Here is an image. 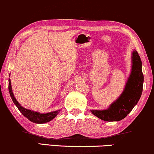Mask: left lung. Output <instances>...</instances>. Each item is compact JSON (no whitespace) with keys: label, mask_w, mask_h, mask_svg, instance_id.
<instances>
[{"label":"left lung","mask_w":154,"mask_h":154,"mask_svg":"<svg viewBox=\"0 0 154 154\" xmlns=\"http://www.w3.org/2000/svg\"><path fill=\"white\" fill-rule=\"evenodd\" d=\"M132 71L125 90L116 101L105 110H91L92 114L105 121H119L128 116L141 96L143 84L142 62L136 51L133 52Z\"/></svg>","instance_id":"left-lung-1"}]
</instances>
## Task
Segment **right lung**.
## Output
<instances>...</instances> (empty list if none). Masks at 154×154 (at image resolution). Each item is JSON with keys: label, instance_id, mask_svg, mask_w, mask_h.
Instances as JSON below:
<instances>
[{"label": "right lung", "instance_id": "add662e5", "mask_svg": "<svg viewBox=\"0 0 154 154\" xmlns=\"http://www.w3.org/2000/svg\"><path fill=\"white\" fill-rule=\"evenodd\" d=\"M9 84H8V90L9 93H10L11 97L13 102L15 105H16V107H18V110H20V112L25 116L26 118H28L29 120H31V122L35 123H44L49 122L50 120H51L53 118H54L57 116V114L59 113V110L54 111V112H48V113L42 114L39 113V112H35V111H32L31 110H28V109L24 108L21 106L19 103H18V101L16 100V98H15L14 94L12 92V88H11V80L9 79Z\"/></svg>", "mask_w": 154, "mask_h": 154}]
</instances>
